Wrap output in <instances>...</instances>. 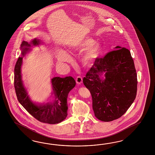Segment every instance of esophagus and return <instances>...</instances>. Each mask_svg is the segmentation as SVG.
<instances>
[{
  "mask_svg": "<svg viewBox=\"0 0 155 155\" xmlns=\"http://www.w3.org/2000/svg\"><path fill=\"white\" fill-rule=\"evenodd\" d=\"M75 81L78 84H80L82 82V78L81 76H77V78H75Z\"/></svg>",
  "mask_w": 155,
  "mask_h": 155,
  "instance_id": "obj_1",
  "label": "esophagus"
}]
</instances>
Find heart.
Instances as JSON below:
<instances>
[{
    "instance_id": "obj_1",
    "label": "heart",
    "mask_w": 155,
    "mask_h": 155,
    "mask_svg": "<svg viewBox=\"0 0 155 155\" xmlns=\"http://www.w3.org/2000/svg\"><path fill=\"white\" fill-rule=\"evenodd\" d=\"M94 43V40L86 38L77 45V48L80 49L86 50L88 49L83 57V62L86 65L90 64L98 56L101 47L99 44ZM57 59L60 62H68L71 60V57L65 52L61 51L58 53Z\"/></svg>"
}]
</instances>
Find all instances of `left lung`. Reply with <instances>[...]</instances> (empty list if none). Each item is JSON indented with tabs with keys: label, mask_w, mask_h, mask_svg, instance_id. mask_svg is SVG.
<instances>
[{
	"label": "left lung",
	"mask_w": 155,
	"mask_h": 155,
	"mask_svg": "<svg viewBox=\"0 0 155 155\" xmlns=\"http://www.w3.org/2000/svg\"><path fill=\"white\" fill-rule=\"evenodd\" d=\"M105 73V78L101 75ZM91 93L95 117L111 122L121 117L136 98L137 79L130 51L117 46L96 58L83 78Z\"/></svg>",
	"instance_id": "obj_1"
}]
</instances>
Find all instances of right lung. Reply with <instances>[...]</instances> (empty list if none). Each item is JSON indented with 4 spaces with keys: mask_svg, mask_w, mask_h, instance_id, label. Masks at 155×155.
Returning <instances> with one entry per match:
<instances>
[{
    "mask_svg": "<svg viewBox=\"0 0 155 155\" xmlns=\"http://www.w3.org/2000/svg\"><path fill=\"white\" fill-rule=\"evenodd\" d=\"M38 44L39 40L37 39L33 40L30 44L23 41L21 47H30L31 44L37 45ZM28 50L27 48L24 49L22 56L19 57L15 66L14 87L18 100L24 108L38 121L51 124L58 123L67 117V98L69 91L75 86V80L71 76L52 78L53 89L55 94L54 101L42 106L35 104L29 98L21 81V66L24 56Z\"/></svg>",
    "mask_w": 155,
    "mask_h": 155,
    "instance_id": "right-lung-1",
    "label": "right lung"
}]
</instances>
